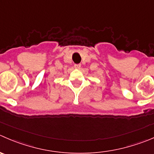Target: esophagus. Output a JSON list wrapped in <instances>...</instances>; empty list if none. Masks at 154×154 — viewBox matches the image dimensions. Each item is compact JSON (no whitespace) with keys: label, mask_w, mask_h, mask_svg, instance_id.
<instances>
[{"label":"esophagus","mask_w":154,"mask_h":154,"mask_svg":"<svg viewBox=\"0 0 154 154\" xmlns=\"http://www.w3.org/2000/svg\"><path fill=\"white\" fill-rule=\"evenodd\" d=\"M80 67H81V65H80V64H75V65H74V68H75L76 69H80Z\"/></svg>","instance_id":"obj_1"}]
</instances>
